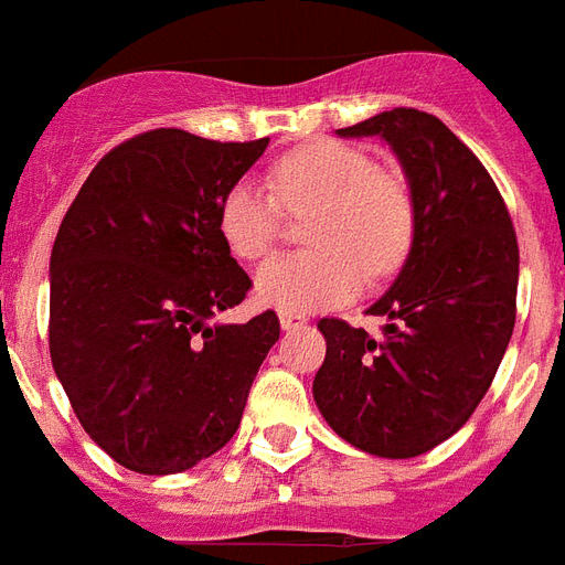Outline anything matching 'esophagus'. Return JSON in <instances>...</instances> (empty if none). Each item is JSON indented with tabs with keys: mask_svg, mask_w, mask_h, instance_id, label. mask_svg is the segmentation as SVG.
I'll use <instances>...</instances> for the list:
<instances>
[{
	"mask_svg": "<svg viewBox=\"0 0 565 565\" xmlns=\"http://www.w3.org/2000/svg\"><path fill=\"white\" fill-rule=\"evenodd\" d=\"M299 326H305V317H301V313H281V329L284 331L299 329Z\"/></svg>",
	"mask_w": 565,
	"mask_h": 565,
	"instance_id": "obj_1",
	"label": "esophagus"
}]
</instances>
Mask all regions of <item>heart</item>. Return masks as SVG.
I'll use <instances>...</instances> for the list:
<instances>
[{"label":"heart","mask_w":565,"mask_h":565,"mask_svg":"<svg viewBox=\"0 0 565 565\" xmlns=\"http://www.w3.org/2000/svg\"><path fill=\"white\" fill-rule=\"evenodd\" d=\"M269 191L236 183L218 204V234L239 260L273 248L281 210L303 215L299 254L266 260L254 275L257 299L281 313H311L347 301L367 281L397 275L412 254L417 210L412 189L364 150L313 141L269 166Z\"/></svg>","instance_id":"1"}]
</instances>
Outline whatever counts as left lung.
<instances>
[{
    "mask_svg": "<svg viewBox=\"0 0 565 565\" xmlns=\"http://www.w3.org/2000/svg\"><path fill=\"white\" fill-rule=\"evenodd\" d=\"M338 136L391 145L417 234L397 281L367 308L385 320L376 338L343 320L317 322L326 361L313 399L352 447L412 459L462 429L498 373L515 326V227L483 162L436 115L391 109Z\"/></svg>",
    "mask_w": 565,
    "mask_h": 565,
    "instance_id": "obj_1",
    "label": "left lung"
}]
</instances>
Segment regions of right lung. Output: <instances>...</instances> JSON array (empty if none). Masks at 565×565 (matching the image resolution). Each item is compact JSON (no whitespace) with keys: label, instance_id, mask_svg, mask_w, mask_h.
Here are the masks:
<instances>
[{"label":"right lung","instance_id":"add662e5","mask_svg":"<svg viewBox=\"0 0 565 565\" xmlns=\"http://www.w3.org/2000/svg\"><path fill=\"white\" fill-rule=\"evenodd\" d=\"M269 139L150 129L94 166L50 257V355L82 429L118 465L180 473L234 438L275 311L213 322L252 290L218 204Z\"/></svg>","mask_w":565,"mask_h":565}]
</instances>
